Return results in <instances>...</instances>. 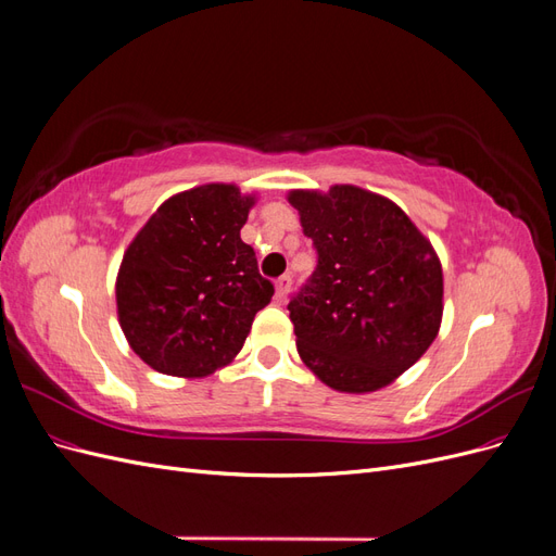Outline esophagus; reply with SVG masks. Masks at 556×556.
<instances>
[{
  "mask_svg": "<svg viewBox=\"0 0 556 556\" xmlns=\"http://www.w3.org/2000/svg\"><path fill=\"white\" fill-rule=\"evenodd\" d=\"M290 290H292V276L285 274V276H280V278L276 280V296L282 301L285 296L290 294Z\"/></svg>",
  "mask_w": 556,
  "mask_h": 556,
  "instance_id": "obj_1",
  "label": "esophagus"
}]
</instances>
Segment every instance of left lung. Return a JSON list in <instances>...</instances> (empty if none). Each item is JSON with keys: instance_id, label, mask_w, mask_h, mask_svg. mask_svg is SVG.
Masks as SVG:
<instances>
[{"instance_id": "obj_1", "label": "left lung", "mask_w": 556, "mask_h": 556, "mask_svg": "<svg viewBox=\"0 0 556 556\" xmlns=\"http://www.w3.org/2000/svg\"><path fill=\"white\" fill-rule=\"evenodd\" d=\"M317 266L288 304L299 357L331 390H382L425 355L443 319V268L392 199L333 185L292 190Z\"/></svg>"}]
</instances>
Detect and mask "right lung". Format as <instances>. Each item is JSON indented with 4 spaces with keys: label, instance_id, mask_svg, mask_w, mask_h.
<instances>
[{
    "label": "right lung",
    "instance_id": "add662e5",
    "mask_svg": "<svg viewBox=\"0 0 556 556\" xmlns=\"http://www.w3.org/2000/svg\"><path fill=\"white\" fill-rule=\"evenodd\" d=\"M255 197L208 182L148 217L115 278L129 348L155 371L206 378L239 355L252 319L274 296L255 250L241 241Z\"/></svg>",
    "mask_w": 556,
    "mask_h": 556
}]
</instances>
